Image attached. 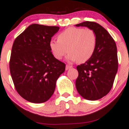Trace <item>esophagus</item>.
I'll list each match as a JSON object with an SVG mask.
<instances>
[{
  "label": "esophagus",
  "instance_id": "obj_1",
  "mask_svg": "<svg viewBox=\"0 0 129 129\" xmlns=\"http://www.w3.org/2000/svg\"><path fill=\"white\" fill-rule=\"evenodd\" d=\"M72 67V66H69V65H66V70H69V69H71Z\"/></svg>",
  "mask_w": 129,
  "mask_h": 129
}]
</instances>
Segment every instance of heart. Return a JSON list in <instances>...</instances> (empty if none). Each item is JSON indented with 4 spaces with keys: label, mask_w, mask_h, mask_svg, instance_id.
I'll return each mask as SVG.
<instances>
[{
    "label": "heart",
    "mask_w": 129,
    "mask_h": 129,
    "mask_svg": "<svg viewBox=\"0 0 129 129\" xmlns=\"http://www.w3.org/2000/svg\"><path fill=\"white\" fill-rule=\"evenodd\" d=\"M97 43V35L92 29L70 27L59 34L57 40H51L49 46L57 59H62L69 51V61L84 63L92 57Z\"/></svg>",
    "instance_id": "b5f03b06"
}]
</instances>
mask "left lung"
Segmentation results:
<instances>
[{
	"instance_id": "1",
	"label": "left lung",
	"mask_w": 129,
	"mask_h": 129,
	"mask_svg": "<svg viewBox=\"0 0 129 129\" xmlns=\"http://www.w3.org/2000/svg\"><path fill=\"white\" fill-rule=\"evenodd\" d=\"M75 25L92 29L97 37V47L92 57L76 67L78 72L76 89L84 99L99 100L113 87L118 68L116 45L108 31L97 22L85 21Z\"/></svg>"
}]
</instances>
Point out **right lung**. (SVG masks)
<instances>
[{"label": "right lung", "instance_id": "1", "mask_svg": "<svg viewBox=\"0 0 129 129\" xmlns=\"http://www.w3.org/2000/svg\"><path fill=\"white\" fill-rule=\"evenodd\" d=\"M57 26L33 24L14 41L10 70L16 91L25 100L43 103L54 92L66 64L54 57L49 46Z\"/></svg>", "mask_w": 129, "mask_h": 129}]
</instances>
